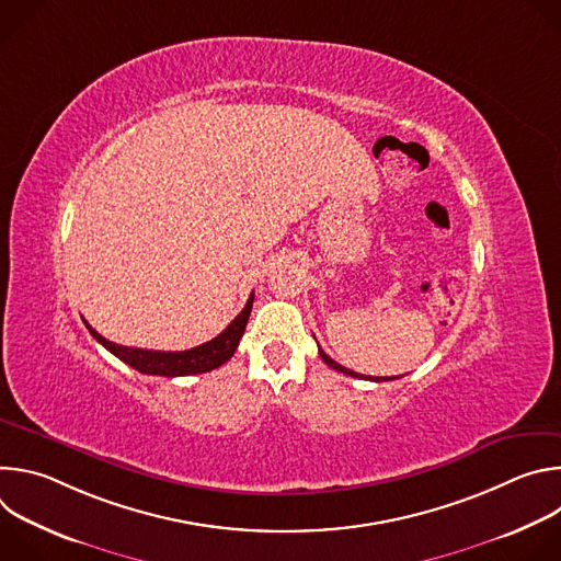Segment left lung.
<instances>
[{"mask_svg":"<svg viewBox=\"0 0 561 561\" xmlns=\"http://www.w3.org/2000/svg\"><path fill=\"white\" fill-rule=\"evenodd\" d=\"M319 355H322V359H324L331 368H335V370H340V373H344V375L357 377V379H370V381H388V379H397V377H386V379L381 377V379H379V377H366V375H359V373H355V370H351V368H344V366H342V364H337L335 359H331L322 348H319Z\"/></svg>","mask_w":561,"mask_h":561,"instance_id":"8db88e82","label":"left lung"}]
</instances>
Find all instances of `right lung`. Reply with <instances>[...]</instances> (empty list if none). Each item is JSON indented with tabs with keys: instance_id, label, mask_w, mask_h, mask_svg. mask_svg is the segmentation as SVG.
Instances as JSON below:
<instances>
[{
	"instance_id": "right-lung-1",
	"label": "right lung",
	"mask_w": 561,
	"mask_h": 561,
	"mask_svg": "<svg viewBox=\"0 0 561 561\" xmlns=\"http://www.w3.org/2000/svg\"><path fill=\"white\" fill-rule=\"evenodd\" d=\"M253 299L255 295L251 293L244 310L239 312L232 322L210 342L199 344L195 348L188 351H148V348H130V346H122L115 342H108L106 337H102L89 322L84 319L87 329L91 331V335L106 348L111 351L117 359H122L124 364L133 366L135 370L144 373V375H162V377H184V375H197V373H208L213 368H219L221 364H226L237 346L239 340H242L249 317L253 310Z\"/></svg>"
}]
</instances>
